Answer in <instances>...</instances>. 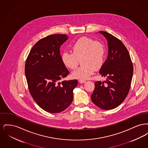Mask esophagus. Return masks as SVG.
I'll use <instances>...</instances> for the list:
<instances>
[{
    "label": "esophagus",
    "mask_w": 148,
    "mask_h": 148,
    "mask_svg": "<svg viewBox=\"0 0 148 148\" xmlns=\"http://www.w3.org/2000/svg\"><path fill=\"white\" fill-rule=\"evenodd\" d=\"M79 82L80 84H83V83H84L86 82V81L84 80H82V79H80V80H79Z\"/></svg>",
    "instance_id": "34e87169"
}]
</instances>
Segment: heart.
I'll list each match as a JSON object with an SVG mask.
<instances>
[{
	"instance_id": "1",
	"label": "heart",
	"mask_w": 148,
	"mask_h": 148,
	"mask_svg": "<svg viewBox=\"0 0 148 148\" xmlns=\"http://www.w3.org/2000/svg\"><path fill=\"white\" fill-rule=\"evenodd\" d=\"M73 53L65 51L61 55L64 65L71 69L77 66L79 59L83 64L72 73L73 77L80 79H87L103 65L105 57L104 45L92 38L82 37L72 46Z\"/></svg>"
}]
</instances>
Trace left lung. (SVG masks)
Here are the masks:
<instances>
[{
  "instance_id": "left-lung-1",
  "label": "left lung",
  "mask_w": 148,
  "mask_h": 148,
  "mask_svg": "<svg viewBox=\"0 0 148 148\" xmlns=\"http://www.w3.org/2000/svg\"><path fill=\"white\" fill-rule=\"evenodd\" d=\"M98 33L108 42L107 59L99 71V74L106 79L95 83L91 99L100 109L110 110L119 106L127 97L133 77V66L127 48L119 39L104 31Z\"/></svg>"
}]
</instances>
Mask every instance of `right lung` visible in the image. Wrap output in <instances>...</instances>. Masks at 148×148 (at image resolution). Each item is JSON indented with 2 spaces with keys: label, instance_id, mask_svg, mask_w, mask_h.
Masks as SVG:
<instances>
[{
  "label": "right lung",
  "instance_id": "1",
  "mask_svg": "<svg viewBox=\"0 0 148 148\" xmlns=\"http://www.w3.org/2000/svg\"><path fill=\"white\" fill-rule=\"evenodd\" d=\"M68 39L65 34L44 38L30 50L25 66L29 92L36 104L44 110L60 113L70 106L77 80H60L69 71L61 60L60 48Z\"/></svg>",
  "mask_w": 148,
  "mask_h": 148
}]
</instances>
